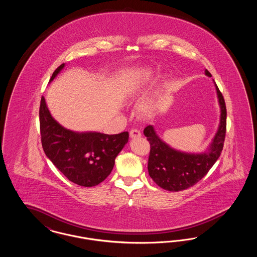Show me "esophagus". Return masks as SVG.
Wrapping results in <instances>:
<instances>
[{
	"label": "esophagus",
	"mask_w": 257,
	"mask_h": 257,
	"mask_svg": "<svg viewBox=\"0 0 257 257\" xmlns=\"http://www.w3.org/2000/svg\"><path fill=\"white\" fill-rule=\"evenodd\" d=\"M139 137H141V132H140L139 130L132 129V130L130 131V138L135 139V138H139Z\"/></svg>",
	"instance_id": "obj_1"
}]
</instances>
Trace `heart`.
I'll return each instance as SVG.
<instances>
[{"label": "heart", "mask_w": 257, "mask_h": 257, "mask_svg": "<svg viewBox=\"0 0 257 257\" xmlns=\"http://www.w3.org/2000/svg\"><path fill=\"white\" fill-rule=\"evenodd\" d=\"M153 76V70H151L150 68H146V69H142L139 72L135 74L132 78L129 79L128 81V88L130 90H137L139 89L141 86H143L147 81L149 79H151V77ZM139 110L141 112L142 115L144 116H149L152 114L153 112V106L149 101H144L140 104L139 106Z\"/></svg>", "instance_id": "obj_1"}]
</instances>
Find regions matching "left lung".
Returning a JSON list of instances; mask_svg holds the SVG:
<instances>
[{"mask_svg":"<svg viewBox=\"0 0 257 257\" xmlns=\"http://www.w3.org/2000/svg\"><path fill=\"white\" fill-rule=\"evenodd\" d=\"M205 75H212L205 70ZM220 108V124L217 133L206 151L188 153L176 150L162 141L152 125H148L144 134L150 144L148 173L153 181L164 190L178 192L197 183L207 174L220 157L226 131V108L221 92L214 82Z\"/></svg>","mask_w":257,"mask_h":257,"instance_id":"left-lung-1","label":"left lung"}]
</instances>
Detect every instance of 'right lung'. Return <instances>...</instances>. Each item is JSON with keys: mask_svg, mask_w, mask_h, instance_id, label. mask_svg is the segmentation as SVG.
Segmentation results:
<instances>
[{"mask_svg": "<svg viewBox=\"0 0 257 257\" xmlns=\"http://www.w3.org/2000/svg\"><path fill=\"white\" fill-rule=\"evenodd\" d=\"M64 65L62 63L55 70L50 82ZM39 124L46 156L69 181L83 187L96 186L109 176L114 160L129 139L128 132L107 135L66 129L51 115L43 96L39 107Z\"/></svg>", "mask_w": 257, "mask_h": 257, "instance_id": "right-lung-1", "label": "right lung"}]
</instances>
